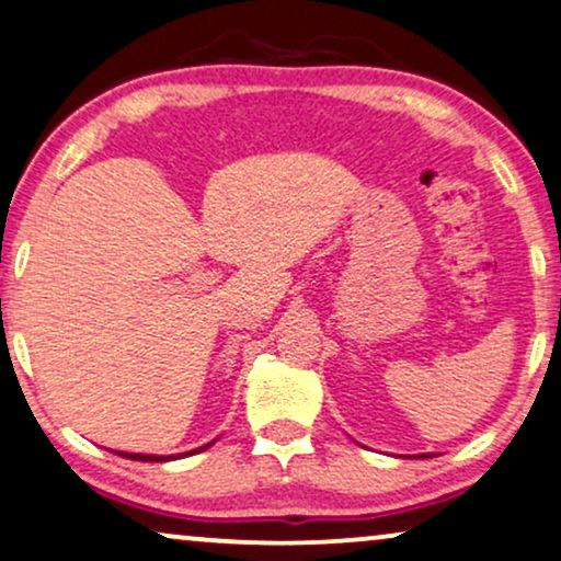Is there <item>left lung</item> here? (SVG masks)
<instances>
[{
    "label": "left lung",
    "mask_w": 561,
    "mask_h": 561,
    "mask_svg": "<svg viewBox=\"0 0 561 561\" xmlns=\"http://www.w3.org/2000/svg\"><path fill=\"white\" fill-rule=\"evenodd\" d=\"M425 457H433V454H417V459H425Z\"/></svg>",
    "instance_id": "8db88e82"
}]
</instances>
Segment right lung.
Instances as JSON below:
<instances>
[{
  "mask_svg": "<svg viewBox=\"0 0 561 561\" xmlns=\"http://www.w3.org/2000/svg\"><path fill=\"white\" fill-rule=\"evenodd\" d=\"M215 442H210V444H205V446H199V449H194V451H186V454H179V457H192V454H197V451H205V449H210ZM119 457H125V459H136V461H169V459H179L176 454H171V457H153V454H128V451H117Z\"/></svg>",
  "mask_w": 561,
  "mask_h": 561,
  "instance_id": "1",
  "label": "right lung"
}]
</instances>
